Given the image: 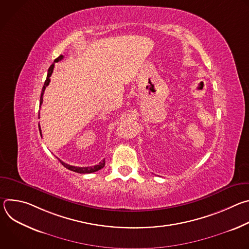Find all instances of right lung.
Masks as SVG:
<instances>
[{"label": "right lung", "mask_w": 249, "mask_h": 249, "mask_svg": "<svg viewBox=\"0 0 249 249\" xmlns=\"http://www.w3.org/2000/svg\"><path fill=\"white\" fill-rule=\"evenodd\" d=\"M63 57H64L63 55H60L57 59L54 60V63H57V62L61 61V60L63 59ZM54 63H53V64L50 66V68L48 69L47 78H46V81H45L44 86H43V88H42V91H41V95H40V105H41L42 102H43V94H44L45 89H46V87H47V86L49 85V83H50V77H51V75H52V73H53V70H54ZM39 131H40V135H41L40 125H39ZM60 162H61L66 168H68V169H70V170H72V171H75V172H78V173H92V172H95V171H97V170L103 168L104 165H105V160H103L102 161H100L98 164H95V165H93V166H87V167H79V166L70 165V164L65 163V162L62 161V160H60Z\"/></svg>", "instance_id": "1"}]
</instances>
